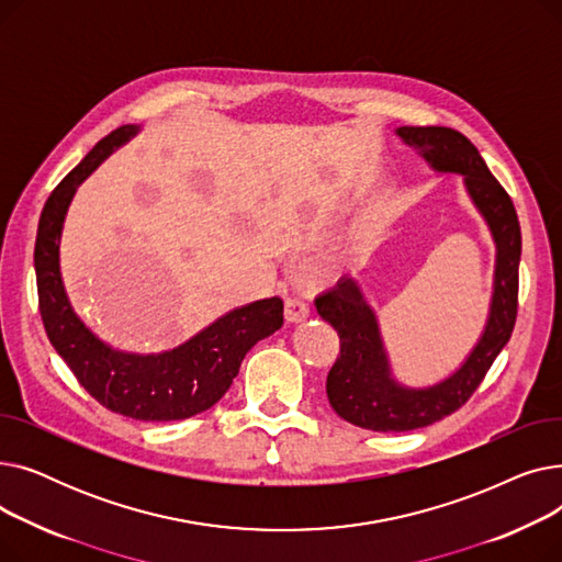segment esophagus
Segmentation results:
<instances>
[{"label":"esophagus","instance_id":"obj_1","mask_svg":"<svg viewBox=\"0 0 562 562\" xmlns=\"http://www.w3.org/2000/svg\"><path fill=\"white\" fill-rule=\"evenodd\" d=\"M284 318L289 323H303L305 318H310L307 303L301 301V299H286V303H284Z\"/></svg>","mask_w":562,"mask_h":562}]
</instances>
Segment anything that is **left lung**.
I'll list each match as a JSON object with an SVG mask.
<instances>
[{
    "mask_svg": "<svg viewBox=\"0 0 562 562\" xmlns=\"http://www.w3.org/2000/svg\"><path fill=\"white\" fill-rule=\"evenodd\" d=\"M394 134L419 153L437 175L462 177V187L485 221L496 252L485 326L460 367L432 385L412 387L394 375L378 314L356 278L344 276L316 299V312L337 330L341 346L326 382L328 401L341 419L375 432L430 426L476 392L513 335L521 257V232L513 200L469 138L451 127H398Z\"/></svg>",
    "mask_w": 562,
    "mask_h": 562,
    "instance_id": "1",
    "label": "left lung"
}]
</instances>
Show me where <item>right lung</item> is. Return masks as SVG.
<instances>
[{
    "label": "right lung",
    "instance_id": "obj_1",
    "mask_svg": "<svg viewBox=\"0 0 562 562\" xmlns=\"http://www.w3.org/2000/svg\"><path fill=\"white\" fill-rule=\"evenodd\" d=\"M140 130V125H125L111 132L47 198L34 250L38 301L54 350L95 401L136 422H180L223 398L246 352L282 328L284 305L273 296L234 307L184 344L161 352L113 348L86 326L68 299L61 276L64 223L86 177Z\"/></svg>",
    "mask_w": 562,
    "mask_h": 562
}]
</instances>
